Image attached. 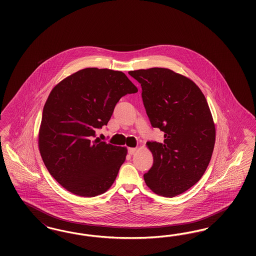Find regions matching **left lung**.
Here are the masks:
<instances>
[{
	"instance_id": "1",
	"label": "left lung",
	"mask_w": 256,
	"mask_h": 256,
	"mask_svg": "<svg viewBox=\"0 0 256 256\" xmlns=\"http://www.w3.org/2000/svg\"><path fill=\"white\" fill-rule=\"evenodd\" d=\"M137 89L119 71L80 70L54 87L43 108L38 148L46 168L61 186L80 196L106 193L126 150L98 134L119 100Z\"/></svg>"
}]
</instances>
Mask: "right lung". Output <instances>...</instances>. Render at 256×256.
Instances as JSON below:
<instances>
[{"instance_id":"obj_1","label":"right lung","mask_w":256,"mask_h":256,"mask_svg":"<svg viewBox=\"0 0 256 256\" xmlns=\"http://www.w3.org/2000/svg\"><path fill=\"white\" fill-rule=\"evenodd\" d=\"M142 87L146 115L164 132L161 143H148L154 164L144 174L156 195L172 198L198 182L210 162L216 128L206 100L188 78L166 68L132 72Z\"/></svg>"}]
</instances>
